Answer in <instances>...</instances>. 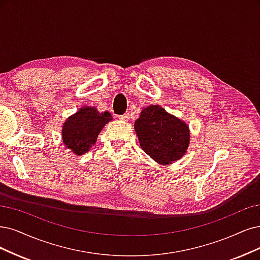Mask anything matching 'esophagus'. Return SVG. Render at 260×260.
<instances>
[{"instance_id": "34e87169", "label": "esophagus", "mask_w": 260, "mask_h": 260, "mask_svg": "<svg viewBox=\"0 0 260 260\" xmlns=\"http://www.w3.org/2000/svg\"><path fill=\"white\" fill-rule=\"evenodd\" d=\"M119 119H120V120H122V121L127 122V121L129 120V114H128V113H124V114H121V115H119Z\"/></svg>"}]
</instances>
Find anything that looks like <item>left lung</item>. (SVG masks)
<instances>
[{"mask_svg":"<svg viewBox=\"0 0 260 260\" xmlns=\"http://www.w3.org/2000/svg\"><path fill=\"white\" fill-rule=\"evenodd\" d=\"M141 149L159 164L182 157L189 145L187 125L159 106H149L135 122Z\"/></svg>","mask_w":260,"mask_h":260,"instance_id":"left-lung-1","label":"left lung"}]
</instances>
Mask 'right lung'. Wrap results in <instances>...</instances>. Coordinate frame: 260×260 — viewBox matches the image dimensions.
<instances>
[{
	"label": "right lung",
	"mask_w": 260,
	"mask_h": 260,
	"mask_svg": "<svg viewBox=\"0 0 260 260\" xmlns=\"http://www.w3.org/2000/svg\"><path fill=\"white\" fill-rule=\"evenodd\" d=\"M109 112H99L94 107H83L66 120L62 137L65 146L75 154L81 155L94 145L99 134L111 121Z\"/></svg>",
	"instance_id": "add662e5"
}]
</instances>
